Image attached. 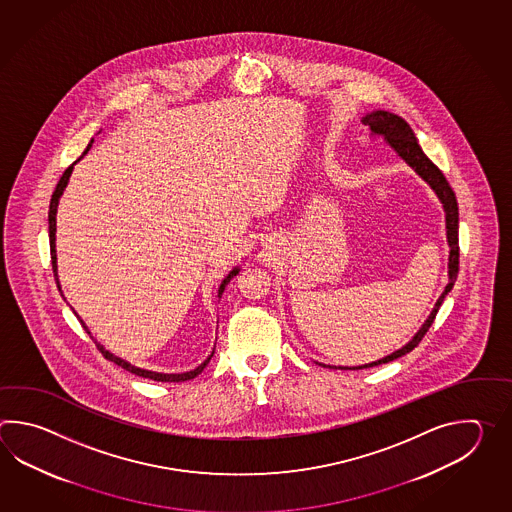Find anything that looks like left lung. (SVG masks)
<instances>
[{
	"label": "left lung",
	"instance_id": "8db88e82",
	"mask_svg": "<svg viewBox=\"0 0 512 512\" xmlns=\"http://www.w3.org/2000/svg\"><path fill=\"white\" fill-rule=\"evenodd\" d=\"M362 124L370 126L371 135L382 137L384 142H388V146L392 148L393 152L397 153L404 163L408 164L415 174L419 175L426 185L434 190L435 196L441 201L443 210H445L446 241H448V247H450L448 283H446L445 291L437 298L434 309L426 318L425 324L419 327V331L415 333L408 344H404L403 348L395 349L390 355H386V357H382L379 360H373L370 364H362V366H331V364L316 362V364H320L324 368H333V370L373 368V366L392 362V360L399 359V357H403L406 353H410L423 340L428 327L434 324L435 315H437L439 307L443 304L446 294L452 291V287L456 283L457 271H459V243H457L459 241V212H457L456 194L448 185L445 175L426 157V153L421 150V146L417 142L414 130L399 115L390 113V111H384V109H375V111H371V113L362 117Z\"/></svg>",
	"mask_w": 512,
	"mask_h": 512
}]
</instances>
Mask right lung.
<instances>
[{
    "label": "right lung",
    "instance_id": "obj_1",
    "mask_svg": "<svg viewBox=\"0 0 512 512\" xmlns=\"http://www.w3.org/2000/svg\"><path fill=\"white\" fill-rule=\"evenodd\" d=\"M91 144H93V139H91V142L87 144L86 152L82 153V157L89 152ZM82 157H80V159H82ZM80 159H77L75 163L71 164V166L67 168L66 172H64V175L60 177V181H58V185H56L55 194L51 197V205H49V243H51V261H53V272H55L56 287H58V291H60V293H62V285H60V280H58V265H56V210H58L60 197L64 194L67 183H69V177L73 174V168H75V164H77ZM238 272H240V267H234V269H232V271L223 278V282L219 285L218 298H221V294L225 291L227 283H229L230 280L238 274ZM62 296H64V293H62ZM75 315H77V313H75ZM78 320H80V316H78ZM80 324H82V327L86 329L87 335H91V331L87 329L86 324H84L82 320H80ZM95 344H97V348L100 349V353H102L106 359L111 360V362H115V364L120 366V368L130 371V373H135V375H139V377H144V379H153V381L159 382L190 381V379H194V377H197L201 371L205 370L210 359L214 357V351H212V353L208 355L207 359L203 360V362L197 366L196 370L185 371V373H159V371L142 370V368H137V366L130 364L128 360L120 359L117 355H113V353L104 348L102 344H98L97 340H95Z\"/></svg>",
    "mask_w": 512,
    "mask_h": 512
}]
</instances>
